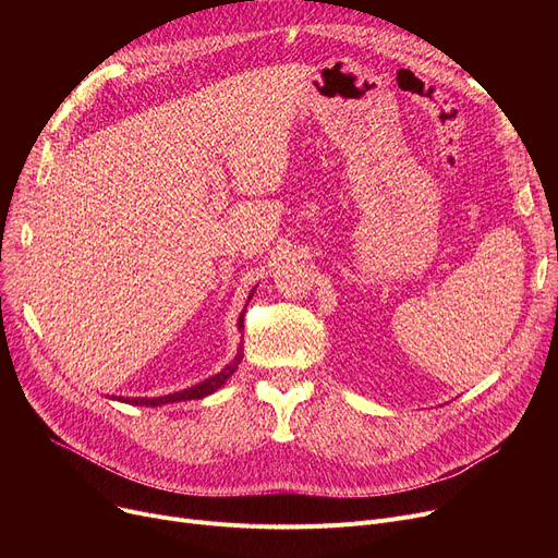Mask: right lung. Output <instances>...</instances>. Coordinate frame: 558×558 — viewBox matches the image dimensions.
<instances>
[{"label":"right lung","instance_id":"obj_1","mask_svg":"<svg viewBox=\"0 0 558 558\" xmlns=\"http://www.w3.org/2000/svg\"><path fill=\"white\" fill-rule=\"evenodd\" d=\"M253 296V294H251ZM248 296V299H251ZM238 326L242 328L244 326V312H242V316H240V320H238ZM242 360V353L234 357V362L232 364H228L221 373H217V375H213L210 379H203L201 385H196V387H192V389H185V391H179V393H171V396H160V398H117L120 402H129V404H144V407H160V404H169V402H181V400H198V398H205V396H210V393H215L217 389H221V385L226 383V379L238 371V362Z\"/></svg>","mask_w":558,"mask_h":558}]
</instances>
